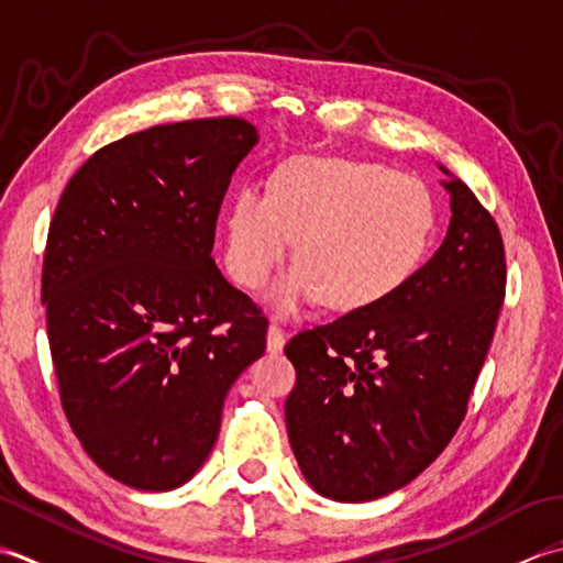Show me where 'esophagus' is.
Listing matches in <instances>:
<instances>
[{
	"label": "esophagus",
	"mask_w": 563,
	"mask_h": 563,
	"mask_svg": "<svg viewBox=\"0 0 563 563\" xmlns=\"http://www.w3.org/2000/svg\"><path fill=\"white\" fill-rule=\"evenodd\" d=\"M286 345V330L277 323H272L267 330V350L269 352H282Z\"/></svg>",
	"instance_id": "obj_1"
}]
</instances>
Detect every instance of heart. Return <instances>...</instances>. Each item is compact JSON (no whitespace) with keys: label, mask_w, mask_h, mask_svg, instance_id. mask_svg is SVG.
<instances>
[{"label":"heart","mask_w":563,"mask_h":563,"mask_svg":"<svg viewBox=\"0 0 563 563\" xmlns=\"http://www.w3.org/2000/svg\"><path fill=\"white\" fill-rule=\"evenodd\" d=\"M434 218L418 177L362 159H296L277 172L269 194H235L225 267L243 289H262L298 236V269L274 289V303L294 311L320 298L338 313L369 311L418 272Z\"/></svg>","instance_id":"obj_1"}]
</instances>
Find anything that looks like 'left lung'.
Masks as SVG:
<instances>
[{
    "instance_id": "obj_1",
    "label": "left lung",
    "mask_w": 563,
    "mask_h": 563,
    "mask_svg": "<svg viewBox=\"0 0 563 563\" xmlns=\"http://www.w3.org/2000/svg\"><path fill=\"white\" fill-rule=\"evenodd\" d=\"M442 187L450 231L404 289L284 347L296 366L289 442L325 498L364 503L410 484L466 416L506 298V247L464 181Z\"/></svg>"
}]
</instances>
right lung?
<instances>
[{"mask_svg":"<svg viewBox=\"0 0 563 563\" xmlns=\"http://www.w3.org/2000/svg\"><path fill=\"white\" fill-rule=\"evenodd\" d=\"M245 119H194L91 155L55 206L41 296L60 404L111 478L172 490L213 450L228 388L269 320L211 257L250 147Z\"/></svg>","mask_w":563,"mask_h":563,"instance_id":"right-lung-1","label":"right lung"}]
</instances>
